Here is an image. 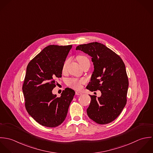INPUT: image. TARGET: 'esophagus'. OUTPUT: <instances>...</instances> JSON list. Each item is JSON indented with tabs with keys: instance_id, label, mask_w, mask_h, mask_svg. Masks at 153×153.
Listing matches in <instances>:
<instances>
[{
	"instance_id": "34e87169",
	"label": "esophagus",
	"mask_w": 153,
	"mask_h": 153,
	"mask_svg": "<svg viewBox=\"0 0 153 153\" xmlns=\"http://www.w3.org/2000/svg\"><path fill=\"white\" fill-rule=\"evenodd\" d=\"M76 95H82V93L78 92V91H76Z\"/></svg>"
}]
</instances>
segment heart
<instances>
[{
  "label": "heart",
  "instance_id": "1",
  "mask_svg": "<svg viewBox=\"0 0 153 153\" xmlns=\"http://www.w3.org/2000/svg\"><path fill=\"white\" fill-rule=\"evenodd\" d=\"M77 61L80 63V65H82L84 62L86 60H89L88 58L85 56H82V55H80V56H78L77 57ZM69 62V59H66L64 62H63V64H62V70L63 72H64L66 69H67V67L68 65V64ZM83 82V80H79V79H69L67 83V85L72 88H74V89H79L80 88H81V85H82V83Z\"/></svg>",
  "mask_w": 153,
  "mask_h": 153
}]
</instances>
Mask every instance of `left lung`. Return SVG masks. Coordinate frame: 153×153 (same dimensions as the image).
<instances>
[{
	"label": "left lung",
	"instance_id": "left-lung-1",
	"mask_svg": "<svg viewBox=\"0 0 153 153\" xmlns=\"http://www.w3.org/2000/svg\"><path fill=\"white\" fill-rule=\"evenodd\" d=\"M76 50L92 57L94 71L87 89L101 92L99 97L90 95L88 117L99 124L112 122L120 115L127 101L129 82L123 61L115 52L97 42L79 45Z\"/></svg>",
	"mask_w": 153,
	"mask_h": 153
}]
</instances>
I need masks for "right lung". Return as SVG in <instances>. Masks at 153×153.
<instances>
[{"instance_id": "1", "label": "right lung", "mask_w": 153, "mask_h": 153, "mask_svg": "<svg viewBox=\"0 0 153 153\" xmlns=\"http://www.w3.org/2000/svg\"><path fill=\"white\" fill-rule=\"evenodd\" d=\"M72 45H50L28 63L22 86L28 113L40 125L56 127L66 118L75 92L65 88L61 96L52 93L56 78L61 77L63 62Z\"/></svg>"}]
</instances>
